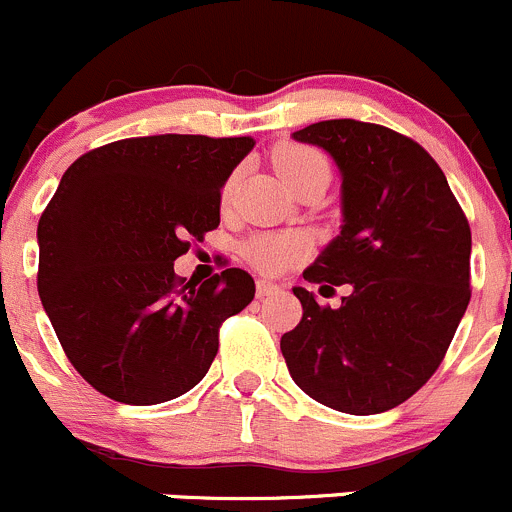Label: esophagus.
Here are the masks:
<instances>
[{
    "instance_id": "34e87169",
    "label": "esophagus",
    "mask_w": 512,
    "mask_h": 512,
    "mask_svg": "<svg viewBox=\"0 0 512 512\" xmlns=\"http://www.w3.org/2000/svg\"><path fill=\"white\" fill-rule=\"evenodd\" d=\"M281 291V286H278L276 281H268V278H258L256 281V293L258 298H266V296H273V293Z\"/></svg>"
}]
</instances>
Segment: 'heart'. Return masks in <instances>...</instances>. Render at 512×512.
<instances>
[{"instance_id": "b5f03b06", "label": "heart", "mask_w": 512, "mask_h": 512, "mask_svg": "<svg viewBox=\"0 0 512 512\" xmlns=\"http://www.w3.org/2000/svg\"><path fill=\"white\" fill-rule=\"evenodd\" d=\"M273 164H276L281 179L293 191L301 184H306L308 179H316V176H326L328 179L326 156L321 151L311 149V146L281 144L273 151ZM234 181V176L226 181L224 196L231 194ZM244 254L249 258L251 266H256L258 271L278 273L303 256V241L296 234H258L254 239L246 241Z\"/></svg>"}]
</instances>
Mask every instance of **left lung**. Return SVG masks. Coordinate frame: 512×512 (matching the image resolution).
Wrapping results in <instances>:
<instances>
[{"label": "left lung", "mask_w": 512, "mask_h": 512, "mask_svg": "<svg viewBox=\"0 0 512 512\" xmlns=\"http://www.w3.org/2000/svg\"><path fill=\"white\" fill-rule=\"evenodd\" d=\"M291 136L326 151L341 174V234L303 278L348 283L351 293L331 308L293 288L303 318L281 338L288 373L333 411H391L433 376L468 308V219L433 156L408 136L356 119Z\"/></svg>", "instance_id": "1"}]
</instances>
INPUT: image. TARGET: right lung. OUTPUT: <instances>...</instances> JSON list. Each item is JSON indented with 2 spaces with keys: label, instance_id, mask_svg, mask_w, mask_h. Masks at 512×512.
<instances>
[{
  "label": "right lung",
  "instance_id": "obj_1",
  "mask_svg": "<svg viewBox=\"0 0 512 512\" xmlns=\"http://www.w3.org/2000/svg\"><path fill=\"white\" fill-rule=\"evenodd\" d=\"M251 136L161 134L79 156L39 219V298L72 366L129 406L196 386L219 326L254 301L244 268L181 281L174 261L219 226L221 189Z\"/></svg>",
  "mask_w": 512,
  "mask_h": 512
}]
</instances>
